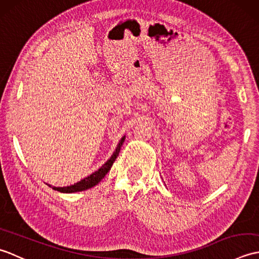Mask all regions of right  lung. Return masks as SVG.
I'll use <instances>...</instances> for the list:
<instances>
[{
	"label": "right lung",
	"instance_id": "right-lung-1",
	"mask_svg": "<svg viewBox=\"0 0 259 259\" xmlns=\"http://www.w3.org/2000/svg\"><path fill=\"white\" fill-rule=\"evenodd\" d=\"M124 139H125V136H123L122 138H121V140L119 141V144L117 146V149H115V151L113 152V155L110 157L109 160L106 163H104L100 169H98L97 171L91 174L90 176H88V177L80 180L79 183H76L74 185L67 186V187H53V189L57 190V191H60V192H65V194H71V192H78V191L87 190V189L92 188V187H95L96 185H98L101 181V179L104 177V176L108 174L109 170L111 169L114 160L119 156L121 146H122ZM49 186H50V185H49Z\"/></svg>",
	"mask_w": 259,
	"mask_h": 259
}]
</instances>
